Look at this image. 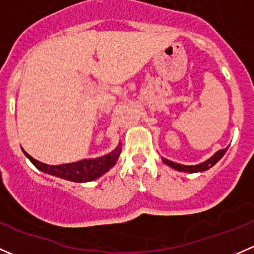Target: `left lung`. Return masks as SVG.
<instances>
[{"label": "left lung", "instance_id": "8db88e82", "mask_svg": "<svg viewBox=\"0 0 254 254\" xmlns=\"http://www.w3.org/2000/svg\"><path fill=\"white\" fill-rule=\"evenodd\" d=\"M227 148H229V147L222 148V150H219L217 152H215L214 155H212L211 157L209 158V160L204 161V162L199 163V165H191V166L181 165V163H176V162H173V161H170V160H167V158H163V157H162V161H163V163H166L167 166L172 167L173 170L179 171V172H188V173L204 172V171H207L209 168H211L212 166L216 165V163L219 162L220 160H221L222 156L226 153Z\"/></svg>", "mask_w": 254, "mask_h": 254}]
</instances>
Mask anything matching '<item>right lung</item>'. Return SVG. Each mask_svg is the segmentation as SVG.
I'll return each mask as SVG.
<instances>
[{
	"label": "right lung",
	"mask_w": 254,
	"mask_h": 254,
	"mask_svg": "<svg viewBox=\"0 0 254 254\" xmlns=\"http://www.w3.org/2000/svg\"><path fill=\"white\" fill-rule=\"evenodd\" d=\"M24 155L29 158L30 162L35 166L42 172L48 173L50 176L59 177V178L67 179L71 182H77V183H84V182H91L99 178L108 172L113 166L117 163L122 152V142L118 143L117 147L112 152L97 158H88V160H82L78 162L64 163V165L51 166L37 161L32 156L28 155L22 148Z\"/></svg>",
	"instance_id": "1"
}]
</instances>
